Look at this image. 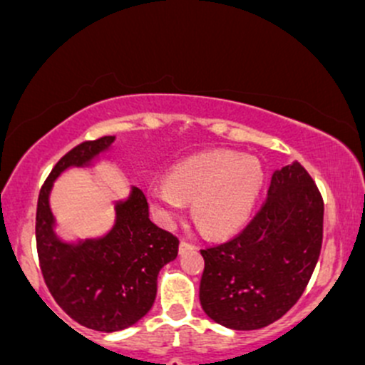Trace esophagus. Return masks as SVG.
Listing matches in <instances>:
<instances>
[{"mask_svg":"<svg viewBox=\"0 0 365 365\" xmlns=\"http://www.w3.org/2000/svg\"><path fill=\"white\" fill-rule=\"evenodd\" d=\"M191 249H195L193 244H190V242H186V240H181V244H179V252L184 254Z\"/></svg>","mask_w":365,"mask_h":365,"instance_id":"34e87169","label":"esophagus"}]
</instances>
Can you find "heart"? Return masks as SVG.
Here are the masks:
<instances>
[{"mask_svg":"<svg viewBox=\"0 0 365 365\" xmlns=\"http://www.w3.org/2000/svg\"><path fill=\"white\" fill-rule=\"evenodd\" d=\"M256 158L235 151H207L190 156L168 172L167 182L148 187V198L162 221L182 214L193 202V219L210 237H221L245 225L262 187Z\"/></svg>","mask_w":365,"mask_h":365,"instance_id":"1","label":"heart"}]
</instances>
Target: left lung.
Wrapping results in <instances>:
<instances>
[{"instance_id":"1","label":"left lung","mask_w":365,"mask_h":365,"mask_svg":"<svg viewBox=\"0 0 365 365\" xmlns=\"http://www.w3.org/2000/svg\"><path fill=\"white\" fill-rule=\"evenodd\" d=\"M324 202L297 162L275 170L256 217L230 242L200 250V304L235 331L266 327L291 309L322 249Z\"/></svg>"}]
</instances>
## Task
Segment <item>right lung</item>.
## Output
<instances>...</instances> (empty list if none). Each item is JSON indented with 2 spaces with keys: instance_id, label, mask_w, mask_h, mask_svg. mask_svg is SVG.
<instances>
[{
  "instance_id": "obj_1",
  "label": "right lung",
  "mask_w": 365,
  "mask_h": 365,
  "mask_svg": "<svg viewBox=\"0 0 365 365\" xmlns=\"http://www.w3.org/2000/svg\"><path fill=\"white\" fill-rule=\"evenodd\" d=\"M115 135L78 144L43 184L36 209V247L45 284L57 304L83 327L116 332L139 322L156 297V278L178 257L179 240L150 219L139 187L115 203L113 228L99 238L66 242L50 209L53 181L71 167H90Z\"/></svg>"
}]
</instances>
